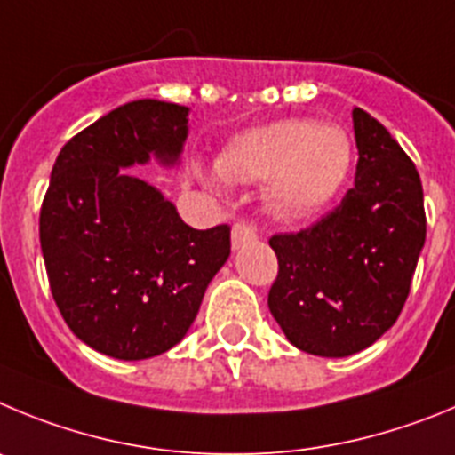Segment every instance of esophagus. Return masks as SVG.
<instances>
[{"label": "esophagus", "instance_id": "1", "mask_svg": "<svg viewBox=\"0 0 455 455\" xmlns=\"http://www.w3.org/2000/svg\"><path fill=\"white\" fill-rule=\"evenodd\" d=\"M256 240V231H253L249 224H235V227L231 228V247L233 251H237L240 247H244V244L253 243Z\"/></svg>", "mask_w": 455, "mask_h": 455}]
</instances>
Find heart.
<instances>
[{"mask_svg":"<svg viewBox=\"0 0 455 455\" xmlns=\"http://www.w3.org/2000/svg\"><path fill=\"white\" fill-rule=\"evenodd\" d=\"M354 149L345 131L310 120H285L251 129L220 151L224 181L263 183V199L278 220L322 211L345 186ZM212 186H220L212 179Z\"/></svg>","mask_w":455,"mask_h":455,"instance_id":"1","label":"heart"}]
</instances>
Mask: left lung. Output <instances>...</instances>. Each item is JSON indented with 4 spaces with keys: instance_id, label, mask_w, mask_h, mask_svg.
<instances>
[{
    "instance_id": "8db88e82",
    "label": "left lung",
    "mask_w": 455,
    "mask_h": 455,
    "mask_svg": "<svg viewBox=\"0 0 455 455\" xmlns=\"http://www.w3.org/2000/svg\"><path fill=\"white\" fill-rule=\"evenodd\" d=\"M351 117L354 188L310 228L269 240L278 258L269 313L290 345L322 358L358 354L395 324L427 240L412 161L370 113Z\"/></svg>"
}]
</instances>
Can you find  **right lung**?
Masks as SVG:
<instances>
[{"instance_id": "right-lung-1", "label": "right lung", "mask_w": 455, "mask_h": 455, "mask_svg": "<svg viewBox=\"0 0 455 455\" xmlns=\"http://www.w3.org/2000/svg\"><path fill=\"white\" fill-rule=\"evenodd\" d=\"M188 106H117L60 149L43 211L49 288L72 333L117 360L161 355L186 338L231 253L227 224L188 227L177 206L129 167L181 163Z\"/></svg>"}]
</instances>
